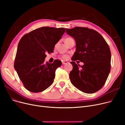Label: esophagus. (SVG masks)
<instances>
[{
	"label": "esophagus",
	"mask_w": 125,
	"mask_h": 125,
	"mask_svg": "<svg viewBox=\"0 0 125 125\" xmlns=\"http://www.w3.org/2000/svg\"><path fill=\"white\" fill-rule=\"evenodd\" d=\"M62 62L63 64H67L68 63V62L67 61H62Z\"/></svg>",
	"instance_id": "esophagus-1"
}]
</instances>
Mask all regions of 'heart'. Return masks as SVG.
Returning <instances> with one entry per match:
<instances>
[{
	"label": "heart",
	"mask_w": 125,
	"mask_h": 125,
	"mask_svg": "<svg viewBox=\"0 0 125 125\" xmlns=\"http://www.w3.org/2000/svg\"><path fill=\"white\" fill-rule=\"evenodd\" d=\"M72 38H66V39H65V41H68V40H71V39H72ZM68 55H67V54H64V55H62V58H63V59H67L68 58Z\"/></svg>",
	"instance_id": "b5f03b06"
}]
</instances>
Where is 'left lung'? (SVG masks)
<instances>
[{
  "instance_id": "8db88e82",
  "label": "left lung",
  "mask_w": 125,
  "mask_h": 125,
  "mask_svg": "<svg viewBox=\"0 0 125 125\" xmlns=\"http://www.w3.org/2000/svg\"><path fill=\"white\" fill-rule=\"evenodd\" d=\"M66 33L75 39L76 50L72 57L73 68L70 73L73 85L87 94L102 88L111 70V54L109 46L100 33L86 27L66 29ZM79 60L83 66L77 65Z\"/></svg>"
}]
</instances>
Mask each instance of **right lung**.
Here are the masks:
<instances>
[{"label":"right lung","instance_id":"obj_1","mask_svg":"<svg viewBox=\"0 0 125 125\" xmlns=\"http://www.w3.org/2000/svg\"><path fill=\"white\" fill-rule=\"evenodd\" d=\"M65 32L64 28L43 27L25 34L20 41L14 66L27 90L39 93L52 84L55 70L62 62L55 60L53 63H45L46 53L53 52Z\"/></svg>","mask_w":125,"mask_h":125}]
</instances>
